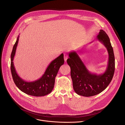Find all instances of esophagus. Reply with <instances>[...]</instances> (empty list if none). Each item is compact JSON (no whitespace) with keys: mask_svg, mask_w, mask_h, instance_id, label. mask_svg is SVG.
Returning a JSON list of instances; mask_svg holds the SVG:
<instances>
[{"mask_svg":"<svg viewBox=\"0 0 125 125\" xmlns=\"http://www.w3.org/2000/svg\"><path fill=\"white\" fill-rule=\"evenodd\" d=\"M64 61L65 62H66V61L68 59V55L67 54H66V53H64Z\"/></svg>","mask_w":125,"mask_h":125,"instance_id":"1","label":"esophagus"}]
</instances>
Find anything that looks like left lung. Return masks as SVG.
Returning <instances> with one entry per match:
<instances>
[{
  "instance_id": "8db88e82",
  "label": "left lung",
  "mask_w": 125,
  "mask_h": 125,
  "mask_svg": "<svg viewBox=\"0 0 125 125\" xmlns=\"http://www.w3.org/2000/svg\"><path fill=\"white\" fill-rule=\"evenodd\" d=\"M96 39L105 46L108 53V65L104 73L97 75L91 73L75 51L69 53L70 58L67 60L71 68L74 90L83 96H92L103 92L110 83L114 73L115 57L108 35L100 30Z\"/></svg>"
}]
</instances>
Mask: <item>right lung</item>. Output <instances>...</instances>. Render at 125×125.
Wrapping results in <instances>:
<instances>
[{"label":"right lung","instance_id":"1","mask_svg":"<svg viewBox=\"0 0 125 125\" xmlns=\"http://www.w3.org/2000/svg\"><path fill=\"white\" fill-rule=\"evenodd\" d=\"M19 38V35L13 46L11 54V71L14 83L20 91L30 95L42 96L50 94L54 87L55 79L59 69L64 63L63 54L62 53L51 61L41 78L32 82L25 81L17 74L13 63Z\"/></svg>","mask_w":125,"mask_h":125}]
</instances>
